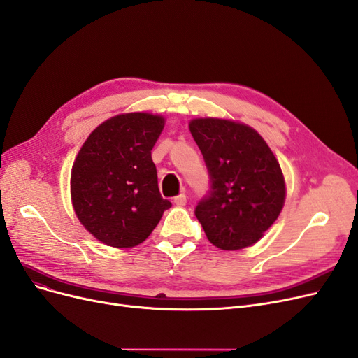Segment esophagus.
Listing matches in <instances>:
<instances>
[{"label":"esophagus","mask_w":358,"mask_h":358,"mask_svg":"<svg viewBox=\"0 0 358 358\" xmlns=\"http://www.w3.org/2000/svg\"><path fill=\"white\" fill-rule=\"evenodd\" d=\"M173 203H175L176 206H179V207L185 206V204H187V195H185V194H179V195H176L175 199H173Z\"/></svg>","instance_id":"esophagus-1"}]
</instances>
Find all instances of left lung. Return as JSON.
<instances>
[{
	"label": "left lung",
	"instance_id": "obj_1",
	"mask_svg": "<svg viewBox=\"0 0 358 358\" xmlns=\"http://www.w3.org/2000/svg\"><path fill=\"white\" fill-rule=\"evenodd\" d=\"M210 179L195 216L212 244L238 250L255 244L285 204L281 167L256 130L220 118L189 122Z\"/></svg>",
	"mask_w": 358,
	"mask_h": 358
}]
</instances>
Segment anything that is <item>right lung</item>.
Returning <instances> with one entry per match:
<instances>
[{"label": "right lung", "mask_w": 358, "mask_h": 358, "mask_svg": "<svg viewBox=\"0 0 358 358\" xmlns=\"http://www.w3.org/2000/svg\"><path fill=\"white\" fill-rule=\"evenodd\" d=\"M164 118L121 114L92 131L72 166L71 196L84 228L113 248L148 238L171 207L158 189L151 151Z\"/></svg>", "instance_id": "add662e5"}]
</instances>
